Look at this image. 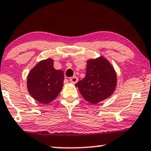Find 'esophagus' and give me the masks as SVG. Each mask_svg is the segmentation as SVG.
<instances>
[{
  "instance_id": "1",
  "label": "esophagus",
  "mask_w": 151,
  "mask_h": 151,
  "mask_svg": "<svg viewBox=\"0 0 151 151\" xmlns=\"http://www.w3.org/2000/svg\"><path fill=\"white\" fill-rule=\"evenodd\" d=\"M69 81H70L71 83L75 84V83H77V81H78V78H77V77H71V78L69 79Z\"/></svg>"
}]
</instances>
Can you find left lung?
<instances>
[{
  "instance_id": "left-lung-1",
  "label": "left lung",
  "mask_w": 151,
  "mask_h": 151,
  "mask_svg": "<svg viewBox=\"0 0 151 151\" xmlns=\"http://www.w3.org/2000/svg\"><path fill=\"white\" fill-rule=\"evenodd\" d=\"M116 82L113 66L104 56H100L87 61L86 76L75 85L87 101L97 104L113 94Z\"/></svg>"
}]
</instances>
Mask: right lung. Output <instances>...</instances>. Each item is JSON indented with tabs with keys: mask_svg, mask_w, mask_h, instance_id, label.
Instances as JSON below:
<instances>
[{
	"mask_svg": "<svg viewBox=\"0 0 151 151\" xmlns=\"http://www.w3.org/2000/svg\"><path fill=\"white\" fill-rule=\"evenodd\" d=\"M63 79V71L54 69L52 58L42 60L28 74V92L37 102L47 104L53 101L62 90Z\"/></svg>",
	"mask_w": 151,
	"mask_h": 151,
	"instance_id": "right-lung-1",
	"label": "right lung"
}]
</instances>
